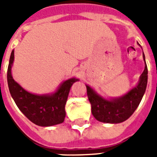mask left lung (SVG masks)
I'll list each match as a JSON object with an SVG mask.
<instances>
[{"label": "left lung", "instance_id": "1", "mask_svg": "<svg viewBox=\"0 0 157 157\" xmlns=\"http://www.w3.org/2000/svg\"><path fill=\"white\" fill-rule=\"evenodd\" d=\"M143 58L145 62L144 53ZM147 65L145 64L138 85L125 95L110 100L102 98L86 85L87 97L92 105V113L94 118L100 122L109 124H118L128 119L137 109L144 96L147 86Z\"/></svg>", "mask_w": 157, "mask_h": 157}]
</instances>
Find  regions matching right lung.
I'll return each instance as SVG.
<instances>
[{"label":"right lung","mask_w":157,"mask_h":157,"mask_svg":"<svg viewBox=\"0 0 157 157\" xmlns=\"http://www.w3.org/2000/svg\"><path fill=\"white\" fill-rule=\"evenodd\" d=\"M14 60L12 50L8 69L7 83L10 93L21 112L33 124L39 126H52L61 124L65 120V106L72 84L78 79L71 78L62 83L58 90L50 95H35L27 92L12 75V65Z\"/></svg>","instance_id":"1"}]
</instances>
